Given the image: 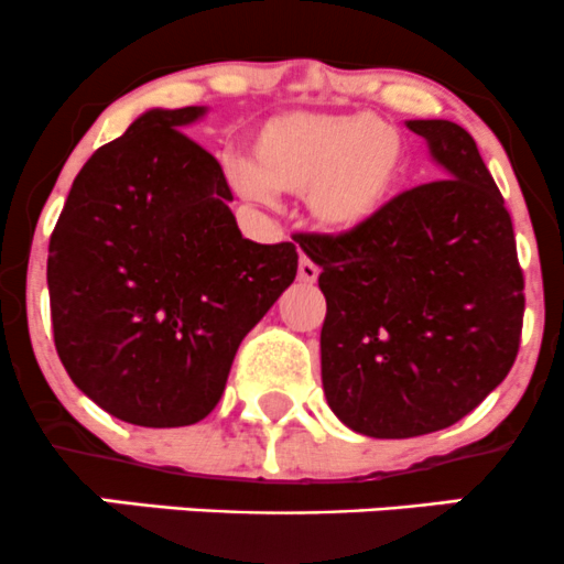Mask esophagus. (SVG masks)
Here are the masks:
<instances>
[{"instance_id": "1", "label": "esophagus", "mask_w": 564, "mask_h": 564, "mask_svg": "<svg viewBox=\"0 0 564 564\" xmlns=\"http://www.w3.org/2000/svg\"><path fill=\"white\" fill-rule=\"evenodd\" d=\"M318 278V264H313L311 259L302 257L300 259V281L302 283H313Z\"/></svg>"}]
</instances>
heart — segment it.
I'll list each match as a JSON object with an SVG mask.
<instances>
[{
	"mask_svg": "<svg viewBox=\"0 0 564 564\" xmlns=\"http://www.w3.org/2000/svg\"><path fill=\"white\" fill-rule=\"evenodd\" d=\"M251 197L305 194L313 221L329 232H359L389 210L408 173L400 129L370 112L292 110L251 134V156L232 162Z\"/></svg>",
	"mask_w": 564,
	"mask_h": 564,
	"instance_id": "b5f03b06",
	"label": "heart"
}]
</instances>
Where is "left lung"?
Wrapping results in <instances>:
<instances>
[{"mask_svg": "<svg viewBox=\"0 0 564 564\" xmlns=\"http://www.w3.org/2000/svg\"><path fill=\"white\" fill-rule=\"evenodd\" d=\"M441 181L397 194L359 232L307 235L327 297L322 383L370 437L446 430L502 383L519 354L524 275L513 224L476 140L454 121H408Z\"/></svg>", "mask_w": 564, "mask_h": 564, "instance_id": "obj_1", "label": "left lung"}]
</instances>
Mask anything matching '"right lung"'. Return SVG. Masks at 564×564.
Listing matches in <instances>:
<instances>
[{
    "label": "right lung",
    "instance_id": "1",
    "mask_svg": "<svg viewBox=\"0 0 564 564\" xmlns=\"http://www.w3.org/2000/svg\"><path fill=\"white\" fill-rule=\"evenodd\" d=\"M205 108L148 110L83 164L47 246L53 343L121 422L186 426L297 275L294 242L246 240L221 164L181 132Z\"/></svg>",
    "mask_w": 564,
    "mask_h": 564
}]
</instances>
